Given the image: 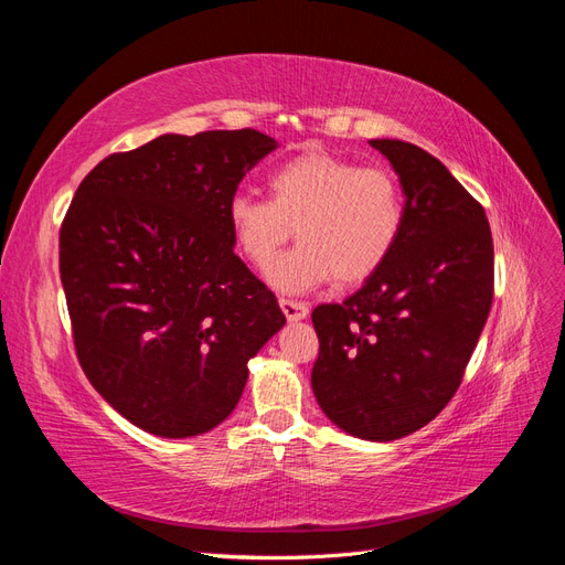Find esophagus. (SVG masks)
<instances>
[{
    "label": "esophagus",
    "mask_w": 565,
    "mask_h": 565,
    "mask_svg": "<svg viewBox=\"0 0 565 565\" xmlns=\"http://www.w3.org/2000/svg\"><path fill=\"white\" fill-rule=\"evenodd\" d=\"M280 309L285 313L287 320H303L306 316H309V306L301 303V301H295V299H280Z\"/></svg>",
    "instance_id": "obj_1"
}]
</instances>
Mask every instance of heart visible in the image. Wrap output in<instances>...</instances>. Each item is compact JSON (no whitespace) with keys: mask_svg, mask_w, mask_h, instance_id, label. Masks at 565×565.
Wrapping results in <instances>:
<instances>
[{"mask_svg":"<svg viewBox=\"0 0 565 565\" xmlns=\"http://www.w3.org/2000/svg\"><path fill=\"white\" fill-rule=\"evenodd\" d=\"M268 191L270 200L235 193L228 226L237 249L259 270L273 266L297 226L299 245L268 273L285 295L309 292L332 278L339 285L363 282L398 245L405 202L386 169L303 152L273 169Z\"/></svg>","mask_w":565,"mask_h":565,"instance_id":"b5f03b06","label":"heart"}]
</instances>
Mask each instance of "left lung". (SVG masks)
Segmentation results:
<instances>
[{
	"label": "left lung",
	"mask_w": 565,
	"mask_h": 565,
	"mask_svg": "<svg viewBox=\"0 0 565 565\" xmlns=\"http://www.w3.org/2000/svg\"><path fill=\"white\" fill-rule=\"evenodd\" d=\"M398 174L405 221L386 264L341 303H320L316 401L341 431L396 440L450 403L492 303L486 212L440 160L372 139Z\"/></svg>",
	"instance_id": "1"
}]
</instances>
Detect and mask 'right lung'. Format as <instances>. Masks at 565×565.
I'll return each mask as SVG.
<instances>
[{"label": "right lung", "instance_id": "add662e5", "mask_svg": "<svg viewBox=\"0 0 565 565\" xmlns=\"http://www.w3.org/2000/svg\"><path fill=\"white\" fill-rule=\"evenodd\" d=\"M278 148L254 129L162 134L98 162L61 226L79 365L104 401L160 438L212 431L285 316L233 252L228 202Z\"/></svg>", "mask_w": 565, "mask_h": 565}]
</instances>
